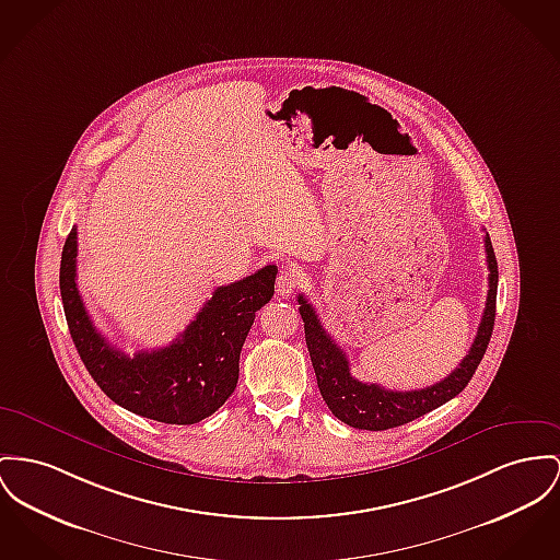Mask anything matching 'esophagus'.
<instances>
[{"instance_id": "1", "label": "esophagus", "mask_w": 560, "mask_h": 560, "mask_svg": "<svg viewBox=\"0 0 560 560\" xmlns=\"http://www.w3.org/2000/svg\"><path fill=\"white\" fill-rule=\"evenodd\" d=\"M301 284V273L293 265H284L278 273V280H276V291L280 298H291L295 293V289H299Z\"/></svg>"}]
</instances>
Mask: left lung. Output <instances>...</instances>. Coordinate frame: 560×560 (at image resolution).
I'll return each mask as SVG.
<instances>
[{
    "label": "left lung",
    "instance_id": "8db88e82",
    "mask_svg": "<svg viewBox=\"0 0 560 560\" xmlns=\"http://www.w3.org/2000/svg\"><path fill=\"white\" fill-rule=\"evenodd\" d=\"M485 248L490 273H488L485 316L478 327V336L474 339L467 357L460 361V365L442 382L427 388L388 390L380 384H368L352 377L343 350L325 331L312 303H307V299L299 295V314L303 318L305 343L312 359V368L318 380L320 395L336 418L354 429L386 431L393 427H401L406 422L424 416L427 411L444 406L469 384V380L474 377L485 357L488 341L492 336V327H494V312H497L499 271H497V259H494V250L488 233L485 237Z\"/></svg>",
    "mask_w": 560,
    "mask_h": 560
}]
</instances>
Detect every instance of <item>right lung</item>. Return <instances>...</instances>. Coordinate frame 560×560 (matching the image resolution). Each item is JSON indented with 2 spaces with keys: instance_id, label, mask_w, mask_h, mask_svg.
Wrapping results in <instances>:
<instances>
[{
  "instance_id": "right-lung-1",
  "label": "right lung",
  "mask_w": 560,
  "mask_h": 560,
  "mask_svg": "<svg viewBox=\"0 0 560 560\" xmlns=\"http://www.w3.org/2000/svg\"><path fill=\"white\" fill-rule=\"evenodd\" d=\"M78 235L72 226L59 287L75 350L97 386L125 410L165 424H195L223 406L240 375V352L255 312L273 298L278 267L219 287L170 346L122 354L102 336L75 287Z\"/></svg>"
}]
</instances>
